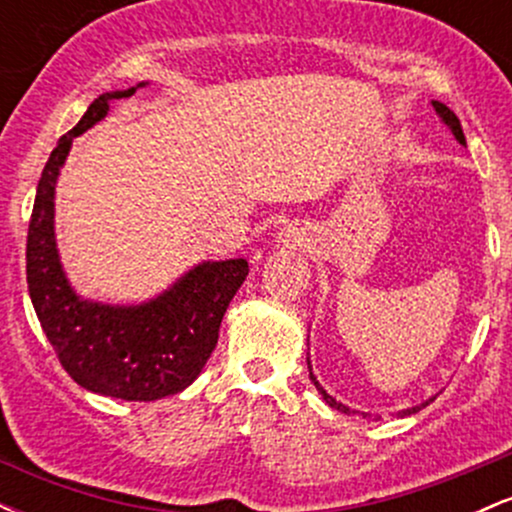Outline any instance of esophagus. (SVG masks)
I'll return each instance as SVG.
<instances>
[{
    "instance_id": "1",
    "label": "esophagus",
    "mask_w": 512,
    "mask_h": 512,
    "mask_svg": "<svg viewBox=\"0 0 512 512\" xmlns=\"http://www.w3.org/2000/svg\"><path fill=\"white\" fill-rule=\"evenodd\" d=\"M281 243H286V245H293V248H296V245H301V240H296V236H291V231H284L281 233Z\"/></svg>"
}]
</instances>
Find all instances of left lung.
<instances>
[{"label": "left lung", "mask_w": 512, "mask_h": 512, "mask_svg": "<svg viewBox=\"0 0 512 512\" xmlns=\"http://www.w3.org/2000/svg\"><path fill=\"white\" fill-rule=\"evenodd\" d=\"M433 108H436V113H438L440 117H443V120H445V125H448V127L452 129V134H455V137H457V142H460V144H467V142H464V132H462V125H460V120H457V115H455V113H452V110L448 108V105H443V103L433 101ZM310 380H313V383H315V387H317V390H320V395H322V397H325V402H327V404H330V407H334V409H339V411H344V414H349V407H344V404H339V402H337V399H332L330 395H327V392H325V390H322V387H320V383H317V380H315V375H313V373H310ZM428 402H431V399H428ZM428 402H426V404H428ZM426 404H421V407H426ZM421 407L407 409V411H402V414H404V416H407V414H414V411H419Z\"/></svg>", "instance_id": "obj_1"}]
</instances>
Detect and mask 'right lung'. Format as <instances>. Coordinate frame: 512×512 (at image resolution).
<instances>
[{"label":"right lung","mask_w":512,"mask_h":512,"mask_svg":"<svg viewBox=\"0 0 512 512\" xmlns=\"http://www.w3.org/2000/svg\"><path fill=\"white\" fill-rule=\"evenodd\" d=\"M137 88L98 96L79 125L57 142L40 175L26 240V279L43 332L74 383L105 397L151 402L185 390L219 342L228 303L248 276V262H204L156 301L110 308L69 289L52 233L55 180L72 139L108 113V101Z\"/></svg>","instance_id":"add662e5"}]
</instances>
